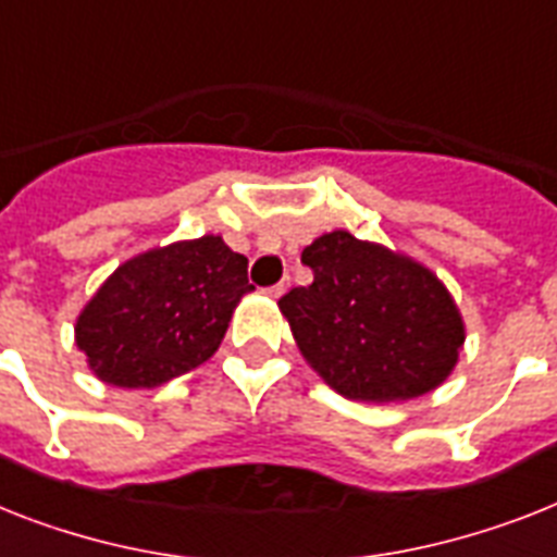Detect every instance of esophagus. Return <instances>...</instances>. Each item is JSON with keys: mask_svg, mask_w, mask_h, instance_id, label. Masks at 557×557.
Listing matches in <instances>:
<instances>
[{"mask_svg": "<svg viewBox=\"0 0 557 557\" xmlns=\"http://www.w3.org/2000/svg\"><path fill=\"white\" fill-rule=\"evenodd\" d=\"M286 292H288V277H283V280H280V283H274V286L269 288L271 297H283V294H286Z\"/></svg>", "mask_w": 557, "mask_h": 557, "instance_id": "34e87169", "label": "esophagus"}]
</instances>
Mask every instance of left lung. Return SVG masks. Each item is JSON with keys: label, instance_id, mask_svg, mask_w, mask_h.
I'll return each mask as SVG.
<instances>
[{"label": "left lung", "instance_id": "8db88e82", "mask_svg": "<svg viewBox=\"0 0 557 557\" xmlns=\"http://www.w3.org/2000/svg\"><path fill=\"white\" fill-rule=\"evenodd\" d=\"M311 286L280 297L311 369L351 400H409L441 386L458 363L463 320L420 263L349 232L302 248Z\"/></svg>", "mask_w": 557, "mask_h": 557}]
</instances>
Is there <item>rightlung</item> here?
<instances>
[{"instance_id": "obj_1", "label": "right lung", "mask_w": 557, "mask_h": 557, "mask_svg": "<svg viewBox=\"0 0 557 557\" xmlns=\"http://www.w3.org/2000/svg\"><path fill=\"white\" fill-rule=\"evenodd\" d=\"M248 260L214 234L153 248L122 263L76 320V346L99 381L153 388L220 349Z\"/></svg>"}]
</instances>
